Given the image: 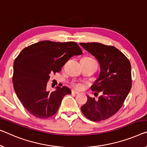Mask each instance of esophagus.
<instances>
[{
    "label": "esophagus",
    "mask_w": 147,
    "mask_h": 147,
    "mask_svg": "<svg viewBox=\"0 0 147 147\" xmlns=\"http://www.w3.org/2000/svg\"><path fill=\"white\" fill-rule=\"evenodd\" d=\"M72 94H76V95H77V94H79V92H76V91H74V90H72Z\"/></svg>",
    "instance_id": "esophagus-1"
}]
</instances>
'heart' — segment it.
<instances>
[{"mask_svg":"<svg viewBox=\"0 0 147 147\" xmlns=\"http://www.w3.org/2000/svg\"><path fill=\"white\" fill-rule=\"evenodd\" d=\"M85 58L92 59L91 58H89V57H85ZM73 86L74 88H76L77 90H81V89L83 88V87H84V85H83L82 83H74V84H73Z\"/></svg>","mask_w":147,"mask_h":147,"instance_id":"b5f03b06","label":"heart"}]
</instances>
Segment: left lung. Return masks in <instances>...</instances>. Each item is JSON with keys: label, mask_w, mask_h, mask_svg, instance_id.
I'll return each instance as SVG.
<instances>
[{"label": "left lung", "mask_w": 147, "mask_h": 147, "mask_svg": "<svg viewBox=\"0 0 147 147\" xmlns=\"http://www.w3.org/2000/svg\"><path fill=\"white\" fill-rule=\"evenodd\" d=\"M94 56L100 65L99 78L91 86L101 96L97 100L87 96L81 111L88 119L101 121L115 115L123 104L131 88V67L127 57L117 48L100 43H80Z\"/></svg>", "instance_id": "left-lung-1"}]
</instances>
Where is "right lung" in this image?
Returning a JSON list of instances; mask_svg holds the SVG:
<instances>
[{
	"instance_id": "add662e5",
	"label": "right lung",
	"mask_w": 147,
	"mask_h": 147,
	"mask_svg": "<svg viewBox=\"0 0 147 147\" xmlns=\"http://www.w3.org/2000/svg\"><path fill=\"white\" fill-rule=\"evenodd\" d=\"M82 53L74 41H41L28 46L14 62L12 82L17 97L24 108L37 118L45 119L55 114L63 97L71 94L69 88L57 86L46 90L50 74L59 73L73 55Z\"/></svg>"
}]
</instances>
